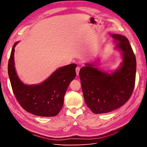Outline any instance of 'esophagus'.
Wrapping results in <instances>:
<instances>
[{"instance_id":"obj_1","label":"esophagus","mask_w":147,"mask_h":147,"mask_svg":"<svg viewBox=\"0 0 147 147\" xmlns=\"http://www.w3.org/2000/svg\"><path fill=\"white\" fill-rule=\"evenodd\" d=\"M80 67L79 66L77 67L76 69H75V70H76V74H77V75H79V72H80Z\"/></svg>"}]
</instances>
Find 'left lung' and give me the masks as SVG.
<instances>
[{
    "label": "left lung",
    "instance_id": "8db88e82",
    "mask_svg": "<svg viewBox=\"0 0 147 147\" xmlns=\"http://www.w3.org/2000/svg\"><path fill=\"white\" fill-rule=\"evenodd\" d=\"M123 61L120 67L110 73L86 63L79 75L84 101L96 114L110 112L121 107L130 98L134 88L136 59L128 39L120 34H110Z\"/></svg>",
    "mask_w": 147,
    "mask_h": 147
}]
</instances>
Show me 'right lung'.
<instances>
[{
  "label": "right lung",
  "mask_w": 147,
  "mask_h": 147,
  "mask_svg": "<svg viewBox=\"0 0 147 147\" xmlns=\"http://www.w3.org/2000/svg\"><path fill=\"white\" fill-rule=\"evenodd\" d=\"M16 42L11 49L8 73L13 93L26 112L39 117H55L63 106L65 93L70 82L76 77L77 65L70 64L55 70L42 83L26 84L16 73L14 62Z\"/></svg>",
  "instance_id": "add662e5"
}]
</instances>
